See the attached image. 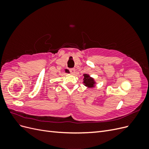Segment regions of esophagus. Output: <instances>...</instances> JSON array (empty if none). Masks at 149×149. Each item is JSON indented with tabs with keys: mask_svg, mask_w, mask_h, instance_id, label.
<instances>
[{
	"mask_svg": "<svg viewBox=\"0 0 149 149\" xmlns=\"http://www.w3.org/2000/svg\"><path fill=\"white\" fill-rule=\"evenodd\" d=\"M75 69L74 68H70V71L71 72V73H72V74H74V73H75Z\"/></svg>",
	"mask_w": 149,
	"mask_h": 149,
	"instance_id": "1",
	"label": "esophagus"
}]
</instances>
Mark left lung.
<instances>
[{
	"label": "left lung",
	"instance_id": "1",
	"mask_svg": "<svg viewBox=\"0 0 149 149\" xmlns=\"http://www.w3.org/2000/svg\"><path fill=\"white\" fill-rule=\"evenodd\" d=\"M84 84H85V86H89V87H93V84H94V81L92 78H89V76L88 74H84Z\"/></svg>",
	"mask_w": 149,
	"mask_h": 149
}]
</instances>
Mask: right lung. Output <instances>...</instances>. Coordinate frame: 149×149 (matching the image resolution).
Here are the masks:
<instances>
[{
  "instance_id": "1",
  "label": "right lung",
  "mask_w": 149,
  "mask_h": 149,
  "mask_svg": "<svg viewBox=\"0 0 149 149\" xmlns=\"http://www.w3.org/2000/svg\"><path fill=\"white\" fill-rule=\"evenodd\" d=\"M65 71H66V72H67V73H69V71L68 70H65Z\"/></svg>"
}]
</instances>
